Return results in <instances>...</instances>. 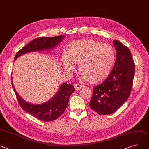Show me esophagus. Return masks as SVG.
<instances>
[{"instance_id":"obj_1","label":"esophagus","mask_w":149,"mask_h":149,"mask_svg":"<svg viewBox=\"0 0 149 149\" xmlns=\"http://www.w3.org/2000/svg\"><path fill=\"white\" fill-rule=\"evenodd\" d=\"M74 87H75V88L76 91H79V90H80V89L83 88V87H84V86H83V85H82V84H80L77 83V84H76L74 86Z\"/></svg>"}]
</instances>
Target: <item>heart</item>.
Wrapping results in <instances>:
<instances>
[{
  "label": "heart",
  "mask_w": 149,
  "mask_h": 149,
  "mask_svg": "<svg viewBox=\"0 0 149 149\" xmlns=\"http://www.w3.org/2000/svg\"><path fill=\"white\" fill-rule=\"evenodd\" d=\"M115 60L113 47L92 39L74 41L68 46L67 54L62 56V65L69 72L78 63L83 79L91 83L105 80L110 74Z\"/></svg>",
  "instance_id": "1"
}]
</instances>
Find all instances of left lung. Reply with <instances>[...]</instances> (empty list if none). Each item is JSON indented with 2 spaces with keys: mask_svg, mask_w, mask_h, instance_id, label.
Listing matches in <instances>:
<instances>
[{
  "mask_svg": "<svg viewBox=\"0 0 149 149\" xmlns=\"http://www.w3.org/2000/svg\"><path fill=\"white\" fill-rule=\"evenodd\" d=\"M116 58L110 74L101 84L94 87L89 103L92 110L100 115L116 111L130 95L135 64L130 49L120 41L114 40Z\"/></svg>",
  "mask_w": 149,
  "mask_h": 149,
  "instance_id": "1",
  "label": "left lung"
}]
</instances>
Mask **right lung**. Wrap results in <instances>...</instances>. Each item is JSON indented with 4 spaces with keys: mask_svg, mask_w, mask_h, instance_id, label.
I'll list each match as a JSON object with an SVG mask.
<instances>
[{
    "mask_svg": "<svg viewBox=\"0 0 149 149\" xmlns=\"http://www.w3.org/2000/svg\"><path fill=\"white\" fill-rule=\"evenodd\" d=\"M65 37V35H59L54 37H41L33 39L17 53L14 61L26 53L51 50L62 42ZM11 80L14 91L23 110L38 120L45 122L54 120L63 113L68 106L69 97L75 91L74 86L63 83L60 85L57 93L50 100L42 104H32L26 101L19 95L14 86L12 77Z\"/></svg>",
    "mask_w": 149,
    "mask_h": 149,
    "instance_id": "add662e5",
    "label": "right lung"
}]
</instances>
